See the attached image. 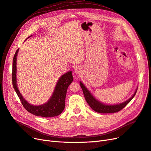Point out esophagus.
I'll return each mask as SVG.
<instances>
[{
  "instance_id": "34e87169",
  "label": "esophagus",
  "mask_w": 151,
  "mask_h": 151,
  "mask_svg": "<svg viewBox=\"0 0 151 151\" xmlns=\"http://www.w3.org/2000/svg\"><path fill=\"white\" fill-rule=\"evenodd\" d=\"M81 68L80 67H76L75 69H74V73H75V74L76 75H78L80 74V73H81Z\"/></svg>"
}]
</instances>
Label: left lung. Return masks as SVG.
<instances>
[{"mask_svg": "<svg viewBox=\"0 0 151 151\" xmlns=\"http://www.w3.org/2000/svg\"><path fill=\"white\" fill-rule=\"evenodd\" d=\"M80 85L81 86V89L83 90L84 97L85 98L86 101L88 103V104L94 111L99 113H113L121 111L134 97L137 90V88H136L133 96L129 99L122 103L116 104H106L95 98V97L93 96L91 92L89 91V90L85 87V85L81 81H80Z\"/></svg>", "mask_w": 151, "mask_h": 151, "instance_id": "obj_1", "label": "left lung"}]
</instances>
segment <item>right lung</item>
Returning a JSON list of instances; mask_svg holds the SVG:
<instances>
[{
  "mask_svg": "<svg viewBox=\"0 0 151 151\" xmlns=\"http://www.w3.org/2000/svg\"><path fill=\"white\" fill-rule=\"evenodd\" d=\"M31 37L32 35L29 36L28 38ZM18 51L19 49L16 50L13 58L12 80L14 89L19 97L23 106L29 113L35 116H41V117H54V116L59 115L63 111L64 107H65V99L67 89L69 85L72 83L73 80L72 71H68L65 74L63 75L60 77L56 85H55L54 92L48 101L42 105H32L28 103L27 100L24 99L18 90V85H17L16 61Z\"/></svg>",
  "mask_w": 151,
  "mask_h": 151,
  "instance_id": "1",
  "label": "right lung"
}]
</instances>
